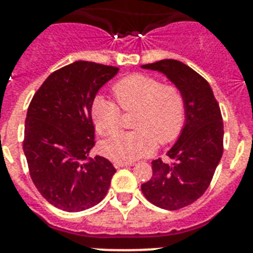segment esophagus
<instances>
[{"instance_id":"obj_1","label":"esophagus","mask_w":253,"mask_h":253,"mask_svg":"<svg viewBox=\"0 0 253 253\" xmlns=\"http://www.w3.org/2000/svg\"><path fill=\"white\" fill-rule=\"evenodd\" d=\"M131 166H134V163H118V162L114 163L115 168H123V167H131Z\"/></svg>"}]
</instances>
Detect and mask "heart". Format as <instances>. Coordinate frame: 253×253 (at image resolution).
I'll return each instance as SVG.
<instances>
[{"label": "heart", "instance_id": "1", "mask_svg": "<svg viewBox=\"0 0 253 253\" xmlns=\"http://www.w3.org/2000/svg\"><path fill=\"white\" fill-rule=\"evenodd\" d=\"M122 110H138L135 131H119L101 143L102 154L113 162L131 163L154 152L156 144L172 142L182 130L186 118L184 93L176 85L164 84L159 79L135 73L113 86ZM105 97H95L90 114L95 130L110 135L119 128L121 110Z\"/></svg>", "mask_w": 253, "mask_h": 253}]
</instances>
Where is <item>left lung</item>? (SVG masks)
<instances>
[{"mask_svg": "<svg viewBox=\"0 0 253 253\" xmlns=\"http://www.w3.org/2000/svg\"><path fill=\"white\" fill-rule=\"evenodd\" d=\"M166 75L186 101V118L180 136L167 152L172 163L152 162L154 174L142 184L151 204L178 210L200 198L211 182L223 154V122L209 83L184 63L172 59L142 65Z\"/></svg>", "mask_w": 253, "mask_h": 253, "instance_id": "obj_1", "label": "left lung"}]
</instances>
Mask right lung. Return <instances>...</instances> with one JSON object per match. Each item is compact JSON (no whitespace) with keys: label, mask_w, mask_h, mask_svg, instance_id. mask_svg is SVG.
I'll use <instances>...</instances> for the list:
<instances>
[{"label":"right lung","mask_w":253,"mask_h":253,"mask_svg":"<svg viewBox=\"0 0 253 253\" xmlns=\"http://www.w3.org/2000/svg\"><path fill=\"white\" fill-rule=\"evenodd\" d=\"M119 68L75 61L51 73L34 94L25 122L23 152L30 176L55 208L76 212L105 198L117 172L94 147L90 107Z\"/></svg>","instance_id":"1"}]
</instances>
